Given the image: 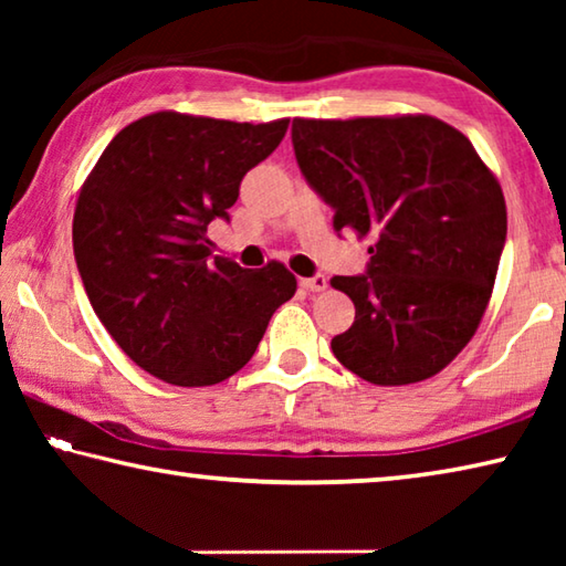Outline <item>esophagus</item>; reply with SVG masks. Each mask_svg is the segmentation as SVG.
I'll list each match as a JSON object with an SVG mask.
<instances>
[{
    "label": "esophagus",
    "instance_id": "34e87169",
    "mask_svg": "<svg viewBox=\"0 0 566 566\" xmlns=\"http://www.w3.org/2000/svg\"><path fill=\"white\" fill-rule=\"evenodd\" d=\"M302 286L306 292H324V290H327V276H324V274L306 276V280H302Z\"/></svg>",
    "mask_w": 566,
    "mask_h": 566
}]
</instances>
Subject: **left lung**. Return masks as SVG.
<instances>
[{
    "mask_svg": "<svg viewBox=\"0 0 566 566\" xmlns=\"http://www.w3.org/2000/svg\"><path fill=\"white\" fill-rule=\"evenodd\" d=\"M292 145L334 229L375 239L367 274L332 280L357 310L334 357L379 387L434 377L490 304L506 239L500 181L462 132L429 114L296 117Z\"/></svg>",
    "mask_w": 566,
    "mask_h": 566,
    "instance_id": "obj_1",
    "label": "left lung"
}]
</instances>
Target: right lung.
<instances>
[{
  "instance_id": "1",
  "label": "right lung",
  "mask_w": 566,
  "mask_h": 566,
  "mask_svg": "<svg viewBox=\"0 0 566 566\" xmlns=\"http://www.w3.org/2000/svg\"><path fill=\"white\" fill-rule=\"evenodd\" d=\"M266 124L155 112L114 137L76 199L72 242L84 290L127 357L167 385H219L244 367L276 306L296 292L282 262L244 270L212 254L239 185L280 147Z\"/></svg>"
}]
</instances>
